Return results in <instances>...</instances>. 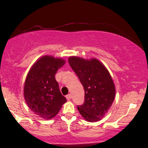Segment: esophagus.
I'll return each mask as SVG.
<instances>
[{
    "label": "esophagus",
    "instance_id": "obj_1",
    "mask_svg": "<svg viewBox=\"0 0 148 148\" xmlns=\"http://www.w3.org/2000/svg\"><path fill=\"white\" fill-rule=\"evenodd\" d=\"M66 98H67V99H70L71 98H72V95H71V94H68L66 95Z\"/></svg>",
    "mask_w": 148,
    "mask_h": 148
}]
</instances>
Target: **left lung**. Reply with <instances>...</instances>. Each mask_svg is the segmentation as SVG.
<instances>
[{
	"label": "left lung",
	"mask_w": 148,
	"mask_h": 148,
	"mask_svg": "<svg viewBox=\"0 0 148 148\" xmlns=\"http://www.w3.org/2000/svg\"><path fill=\"white\" fill-rule=\"evenodd\" d=\"M68 62L84 88V103L77 106L80 114L88 122L98 121L111 108L115 99V88L109 72L95 58L85 60L72 56Z\"/></svg>",
	"instance_id": "1"
}]
</instances>
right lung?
Returning a JSON list of instances; mask_svg holds the SVG:
<instances>
[{"label":"right lung","instance_id":"add662e5","mask_svg":"<svg viewBox=\"0 0 148 148\" xmlns=\"http://www.w3.org/2000/svg\"><path fill=\"white\" fill-rule=\"evenodd\" d=\"M64 62L62 58L42 57L33 64L25 79L23 90L25 102L33 113L42 118H53L67 101L55 78Z\"/></svg>","mask_w":148,"mask_h":148}]
</instances>
